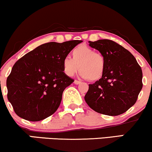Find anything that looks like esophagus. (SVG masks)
<instances>
[{
  "label": "esophagus",
  "instance_id": "34e87169",
  "mask_svg": "<svg viewBox=\"0 0 152 152\" xmlns=\"http://www.w3.org/2000/svg\"><path fill=\"white\" fill-rule=\"evenodd\" d=\"M74 83L76 84V85H78V84L81 83V82L79 81H77V80H75V81H74Z\"/></svg>",
  "mask_w": 152,
  "mask_h": 152
}]
</instances>
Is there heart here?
<instances>
[{
    "label": "heart",
    "mask_w": 152,
    "mask_h": 152,
    "mask_svg": "<svg viewBox=\"0 0 152 152\" xmlns=\"http://www.w3.org/2000/svg\"><path fill=\"white\" fill-rule=\"evenodd\" d=\"M72 58L66 56L62 61L63 71L67 76H73L78 71L82 78L91 81L103 77L105 69V59L100 52L91 47L81 45L71 52Z\"/></svg>",
    "instance_id": "heart-1"
}]
</instances>
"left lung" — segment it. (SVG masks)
Segmentation results:
<instances>
[{
	"mask_svg": "<svg viewBox=\"0 0 152 152\" xmlns=\"http://www.w3.org/2000/svg\"><path fill=\"white\" fill-rule=\"evenodd\" d=\"M105 59V69L99 81L89 84L85 100L100 114L116 116L125 113L137 100L142 88V71L127 49L110 39L88 42Z\"/></svg>",
	"mask_w": 152,
	"mask_h": 152,
	"instance_id": "obj_1",
	"label": "left lung"
}]
</instances>
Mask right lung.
<instances>
[{
  "label": "right lung",
  "mask_w": 152,
  "mask_h": 152,
  "mask_svg": "<svg viewBox=\"0 0 152 152\" xmlns=\"http://www.w3.org/2000/svg\"><path fill=\"white\" fill-rule=\"evenodd\" d=\"M81 42L43 44L15 62L6 85L8 99L17 115L36 122L56 112L64 89L74 81L64 72L62 61Z\"/></svg>",
  "instance_id": "right-lung-1"
}]
</instances>
